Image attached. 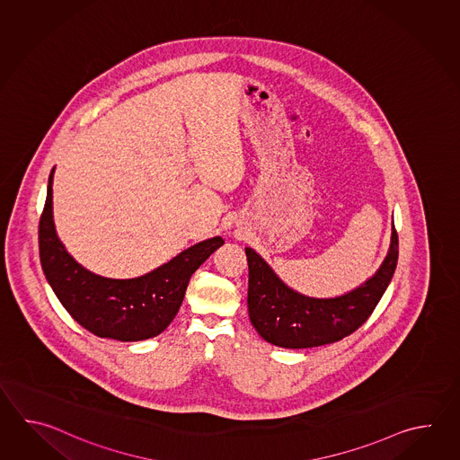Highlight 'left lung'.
<instances>
[{
    "label": "left lung",
    "mask_w": 460,
    "mask_h": 460,
    "mask_svg": "<svg viewBox=\"0 0 460 460\" xmlns=\"http://www.w3.org/2000/svg\"><path fill=\"white\" fill-rule=\"evenodd\" d=\"M248 260V314L266 342L283 349H311L342 341L355 332L380 303L398 263V234L391 226V243L380 268L352 291L335 297L297 293L274 273L253 248Z\"/></svg>",
    "instance_id": "8db88e82"
}]
</instances>
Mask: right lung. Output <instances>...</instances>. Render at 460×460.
<instances>
[{"instance_id":"right-lung-1","label":"right lung","mask_w":460,"mask_h":460,"mask_svg":"<svg viewBox=\"0 0 460 460\" xmlns=\"http://www.w3.org/2000/svg\"><path fill=\"white\" fill-rule=\"evenodd\" d=\"M50 171L48 197L40 222L42 271L66 311L88 332L119 342L156 337L176 317L187 284L197 268L226 243L214 236L189 246L149 273L117 279L92 273L66 250L52 216Z\"/></svg>"}]
</instances>
